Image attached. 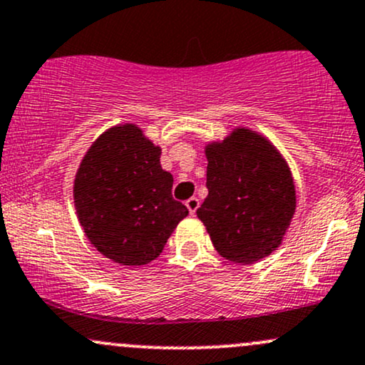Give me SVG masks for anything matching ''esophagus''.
Returning <instances> with one entry per match:
<instances>
[{"mask_svg":"<svg viewBox=\"0 0 365 365\" xmlns=\"http://www.w3.org/2000/svg\"><path fill=\"white\" fill-rule=\"evenodd\" d=\"M199 199H197V197H190V199L187 200L185 202V206H187V209L188 211H190V215H195V211L197 209H199Z\"/></svg>","mask_w":365,"mask_h":365,"instance_id":"1","label":"esophagus"}]
</instances>
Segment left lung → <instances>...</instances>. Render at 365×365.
<instances>
[{
    "label": "left lung",
    "mask_w": 365,
    "mask_h": 365,
    "mask_svg": "<svg viewBox=\"0 0 365 365\" xmlns=\"http://www.w3.org/2000/svg\"><path fill=\"white\" fill-rule=\"evenodd\" d=\"M207 197L197 209L212 245L225 259L250 264L282 244L295 212L290 168L269 140L237 128L209 144Z\"/></svg>",
    "instance_id": "8db88e82"
}]
</instances>
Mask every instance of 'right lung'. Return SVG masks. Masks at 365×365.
<instances>
[{
  "label": "right lung",
  "mask_w": 365,
  "mask_h": 365,
  "mask_svg": "<svg viewBox=\"0 0 365 365\" xmlns=\"http://www.w3.org/2000/svg\"><path fill=\"white\" fill-rule=\"evenodd\" d=\"M161 149L135 125L104 132L83 156L73 185L77 216L91 244L123 266L156 259L188 209L173 199Z\"/></svg>",
  "instance_id": "add662e5"
}]
</instances>
